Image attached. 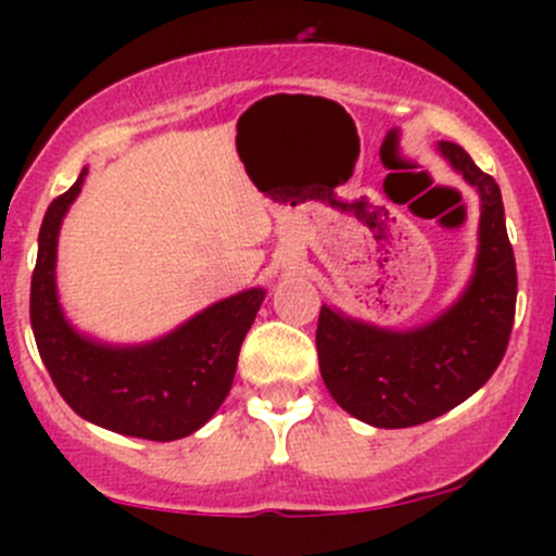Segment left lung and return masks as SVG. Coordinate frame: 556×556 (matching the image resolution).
Segmentation results:
<instances>
[{
    "label": "left lung",
    "instance_id": "left-lung-1",
    "mask_svg": "<svg viewBox=\"0 0 556 556\" xmlns=\"http://www.w3.org/2000/svg\"><path fill=\"white\" fill-rule=\"evenodd\" d=\"M437 149L481 198L478 253L465 290L413 329L376 327L327 303L318 314L324 384L342 410L376 429L426 424L476 394L500 366L515 321L518 271L500 185L457 143L442 140Z\"/></svg>",
    "mask_w": 556,
    "mask_h": 556
}]
</instances>
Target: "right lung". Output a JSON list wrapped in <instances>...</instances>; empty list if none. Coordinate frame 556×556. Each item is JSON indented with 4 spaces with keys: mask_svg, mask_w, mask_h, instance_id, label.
<instances>
[{
    "mask_svg": "<svg viewBox=\"0 0 556 556\" xmlns=\"http://www.w3.org/2000/svg\"><path fill=\"white\" fill-rule=\"evenodd\" d=\"M88 167L41 222L30 279V327L43 366L65 402L101 429L175 442L208 424L232 387L240 344L264 303V287L206 305L167 334L114 344L75 329L56 290V242Z\"/></svg>",
    "mask_w": 556,
    "mask_h": 556,
    "instance_id": "right-lung-1",
    "label": "right lung"
}]
</instances>
